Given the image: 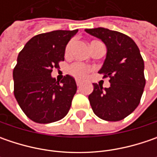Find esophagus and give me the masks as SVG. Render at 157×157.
Here are the masks:
<instances>
[{
  "label": "esophagus",
  "instance_id": "34e87169",
  "mask_svg": "<svg viewBox=\"0 0 157 157\" xmlns=\"http://www.w3.org/2000/svg\"><path fill=\"white\" fill-rule=\"evenodd\" d=\"M77 83V86H78V87H80V86H81V81L80 80H77L76 81Z\"/></svg>",
  "mask_w": 157,
  "mask_h": 157
}]
</instances>
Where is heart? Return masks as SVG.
Returning <instances> with one entry per match:
<instances>
[{
  "label": "heart",
  "instance_id": "obj_1",
  "mask_svg": "<svg viewBox=\"0 0 157 157\" xmlns=\"http://www.w3.org/2000/svg\"><path fill=\"white\" fill-rule=\"evenodd\" d=\"M71 44H72L71 42L68 44V45L66 47V50H65L66 53H69ZM70 71H71V73L72 75L75 76L77 78H82V77H84L86 73H88L90 71V68L86 66V65H84V64H82V63H76L70 67Z\"/></svg>",
  "mask_w": 157,
  "mask_h": 157
}]
</instances>
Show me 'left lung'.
<instances>
[{"label": "left lung", "instance_id": "left-lung-1", "mask_svg": "<svg viewBox=\"0 0 157 157\" xmlns=\"http://www.w3.org/2000/svg\"><path fill=\"white\" fill-rule=\"evenodd\" d=\"M85 31L100 39L106 55L99 71L110 78V86L94 83L88 96L94 113L108 121H121L138 106L145 86L144 62L134 40L127 35L105 28L86 29Z\"/></svg>", "mask_w": 157, "mask_h": 157}]
</instances>
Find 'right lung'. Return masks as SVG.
<instances>
[{
	"label": "right lung",
	"instance_id": "obj_1",
	"mask_svg": "<svg viewBox=\"0 0 157 157\" xmlns=\"http://www.w3.org/2000/svg\"><path fill=\"white\" fill-rule=\"evenodd\" d=\"M77 32L55 30L36 35L18 55L13 71L14 94L21 110L35 122L52 123L69 112L77 92L75 79L66 75L59 83L52 71L64 60L66 45Z\"/></svg>",
	"mask_w": 157,
	"mask_h": 157
}]
</instances>
